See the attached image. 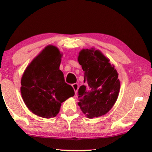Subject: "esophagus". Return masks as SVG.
<instances>
[{
    "mask_svg": "<svg viewBox=\"0 0 152 152\" xmlns=\"http://www.w3.org/2000/svg\"><path fill=\"white\" fill-rule=\"evenodd\" d=\"M72 87L73 90H74V91H75V94H76L77 92L78 88H79V85H78L77 83H75V84H72Z\"/></svg>",
    "mask_w": 152,
    "mask_h": 152,
    "instance_id": "esophagus-1",
    "label": "esophagus"
}]
</instances>
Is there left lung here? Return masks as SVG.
Wrapping results in <instances>:
<instances>
[{"label":"left lung","instance_id":"1","mask_svg":"<svg viewBox=\"0 0 152 152\" xmlns=\"http://www.w3.org/2000/svg\"><path fill=\"white\" fill-rule=\"evenodd\" d=\"M78 62L85 72L84 83L78 90V105L87 117L104 115L118 98L120 81L115 65L99 50L83 49Z\"/></svg>","mask_w":152,"mask_h":152}]
</instances>
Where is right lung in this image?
<instances>
[{
    "label": "right lung",
    "mask_w": 152,
    "mask_h": 152,
    "mask_svg": "<svg viewBox=\"0 0 152 152\" xmlns=\"http://www.w3.org/2000/svg\"><path fill=\"white\" fill-rule=\"evenodd\" d=\"M62 56L57 47L46 46L28 65L21 78L20 92L25 104L42 118L56 117L62 102L75 95L60 69Z\"/></svg>",
    "instance_id": "add662e5"
}]
</instances>
